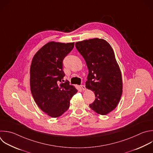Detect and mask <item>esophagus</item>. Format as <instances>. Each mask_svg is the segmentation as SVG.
<instances>
[{
	"label": "esophagus",
	"instance_id": "esophagus-1",
	"mask_svg": "<svg viewBox=\"0 0 153 153\" xmlns=\"http://www.w3.org/2000/svg\"><path fill=\"white\" fill-rule=\"evenodd\" d=\"M81 88H82V89L83 91H84V90L86 89V87H85V85H81Z\"/></svg>",
	"mask_w": 153,
	"mask_h": 153
}]
</instances>
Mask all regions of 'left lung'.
<instances>
[{
	"mask_svg": "<svg viewBox=\"0 0 153 153\" xmlns=\"http://www.w3.org/2000/svg\"><path fill=\"white\" fill-rule=\"evenodd\" d=\"M89 70L86 87L94 92L90 108L105 115L118 105L123 92L121 73L114 50L105 39L94 38L76 42Z\"/></svg>",
	"mask_w": 153,
	"mask_h": 153,
	"instance_id": "8db88e82",
	"label": "left lung"
}]
</instances>
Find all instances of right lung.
<instances>
[{
    "label": "right lung",
    "instance_id": "obj_1",
    "mask_svg": "<svg viewBox=\"0 0 153 153\" xmlns=\"http://www.w3.org/2000/svg\"><path fill=\"white\" fill-rule=\"evenodd\" d=\"M74 42H49L34 55L30 69L32 95L38 107L48 116L57 118L70 107L71 97L77 90L65 76L63 60L71 52Z\"/></svg>",
    "mask_w": 153,
    "mask_h": 153
}]
</instances>
